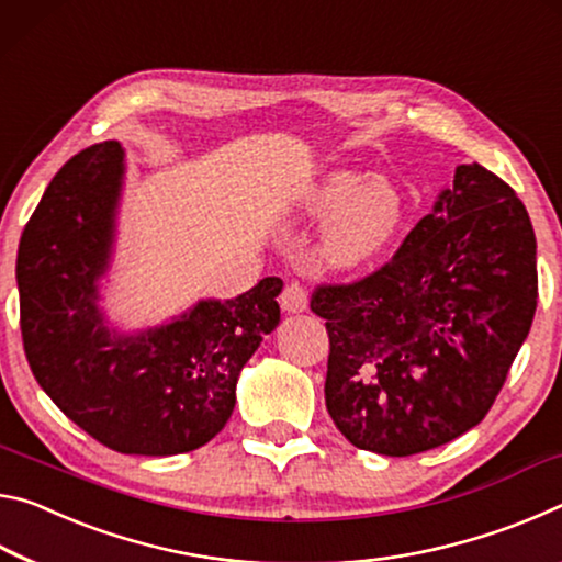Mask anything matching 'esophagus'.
<instances>
[{
  "instance_id": "34e87169",
  "label": "esophagus",
  "mask_w": 562,
  "mask_h": 562,
  "mask_svg": "<svg viewBox=\"0 0 562 562\" xmlns=\"http://www.w3.org/2000/svg\"><path fill=\"white\" fill-rule=\"evenodd\" d=\"M281 306L291 311V314H299V311L308 308V286L301 281H289L281 291Z\"/></svg>"
}]
</instances>
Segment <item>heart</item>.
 Masks as SVG:
<instances>
[{"instance_id": "b5f03b06", "label": "heart", "mask_w": 562, "mask_h": 562, "mask_svg": "<svg viewBox=\"0 0 562 562\" xmlns=\"http://www.w3.org/2000/svg\"><path fill=\"white\" fill-rule=\"evenodd\" d=\"M308 216L330 218L324 256L338 269L373 261L406 226L411 199L391 177H366L361 171H334L311 191Z\"/></svg>"}]
</instances>
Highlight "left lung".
Returning <instances> with one entry per match:
<instances>
[{"mask_svg":"<svg viewBox=\"0 0 562 562\" xmlns=\"http://www.w3.org/2000/svg\"><path fill=\"white\" fill-rule=\"evenodd\" d=\"M538 306L536 232L518 194L481 164L456 167L381 269L321 283L326 408L356 448L416 456L485 418Z\"/></svg>","mask_w":562,"mask_h":562,"instance_id":"8db88e82","label":"left lung"}]
</instances>
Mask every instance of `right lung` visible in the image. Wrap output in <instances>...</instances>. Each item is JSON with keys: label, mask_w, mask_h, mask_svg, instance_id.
I'll use <instances>...</instances> for the list:
<instances>
[{"label": "right lung", "mask_w": 562, "mask_h": 562, "mask_svg": "<svg viewBox=\"0 0 562 562\" xmlns=\"http://www.w3.org/2000/svg\"><path fill=\"white\" fill-rule=\"evenodd\" d=\"M122 146L101 142L64 164L16 251L20 326L36 383L81 430L116 453L177 456L226 426L236 381L279 324L283 281L234 301H201L171 326L112 338L97 279L112 246Z\"/></svg>", "instance_id": "add662e5"}]
</instances>
